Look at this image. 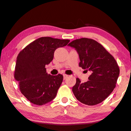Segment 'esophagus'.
Segmentation results:
<instances>
[{"label": "esophagus", "mask_w": 131, "mask_h": 131, "mask_svg": "<svg viewBox=\"0 0 131 131\" xmlns=\"http://www.w3.org/2000/svg\"><path fill=\"white\" fill-rule=\"evenodd\" d=\"M68 75H67V74H63V79L64 80H65V79H67V77H68Z\"/></svg>", "instance_id": "obj_1"}]
</instances>
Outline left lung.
<instances>
[{
    "instance_id": "1",
    "label": "left lung",
    "mask_w": 131,
    "mask_h": 131,
    "mask_svg": "<svg viewBox=\"0 0 131 131\" xmlns=\"http://www.w3.org/2000/svg\"><path fill=\"white\" fill-rule=\"evenodd\" d=\"M78 54L79 67L89 71L87 82L81 83L78 78L72 88L74 95L81 103L95 105L105 100L116 87L120 69L116 60L97 41L83 38L68 44Z\"/></svg>"
}]
</instances>
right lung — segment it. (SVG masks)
<instances>
[{
  "label": "right lung",
  "mask_w": 131,
  "mask_h": 131,
  "mask_svg": "<svg viewBox=\"0 0 131 131\" xmlns=\"http://www.w3.org/2000/svg\"><path fill=\"white\" fill-rule=\"evenodd\" d=\"M69 41L41 37L18 54L14 78L21 93L32 104L42 105L55 98L63 77L62 74H48L45 67L53 60L55 50L66 46Z\"/></svg>",
  "instance_id": "1"
}]
</instances>
